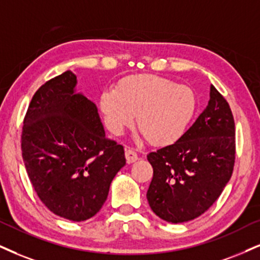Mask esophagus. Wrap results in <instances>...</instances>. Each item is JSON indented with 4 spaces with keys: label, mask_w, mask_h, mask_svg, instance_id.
I'll return each instance as SVG.
<instances>
[{
    "label": "esophagus",
    "mask_w": 260,
    "mask_h": 260,
    "mask_svg": "<svg viewBox=\"0 0 260 260\" xmlns=\"http://www.w3.org/2000/svg\"><path fill=\"white\" fill-rule=\"evenodd\" d=\"M125 158H126V161L130 164V162H135L139 159V155H137V153L134 149L126 148L125 149Z\"/></svg>",
    "instance_id": "34e87169"
}]
</instances>
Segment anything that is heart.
Masks as SVG:
<instances>
[{
  "instance_id": "b5f03b06",
  "label": "heart",
  "mask_w": 260,
  "mask_h": 260,
  "mask_svg": "<svg viewBox=\"0 0 260 260\" xmlns=\"http://www.w3.org/2000/svg\"><path fill=\"white\" fill-rule=\"evenodd\" d=\"M194 91L168 78L153 75L125 78L117 89H106L100 110L107 129L121 135L134 123L149 143L169 146L184 135L197 111Z\"/></svg>"
}]
</instances>
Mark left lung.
<instances>
[{"instance_id":"obj_1","label":"left lung","mask_w":260,"mask_h":260,"mask_svg":"<svg viewBox=\"0 0 260 260\" xmlns=\"http://www.w3.org/2000/svg\"><path fill=\"white\" fill-rule=\"evenodd\" d=\"M153 168L147 200L156 216L183 223L201 216L222 194L235 162V123L229 104L211 85L210 101L174 145L147 155Z\"/></svg>"}]
</instances>
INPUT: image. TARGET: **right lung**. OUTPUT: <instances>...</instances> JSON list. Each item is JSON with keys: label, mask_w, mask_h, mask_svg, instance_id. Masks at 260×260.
<instances>
[{"label": "right lung", "mask_w": 260, "mask_h": 260, "mask_svg": "<svg viewBox=\"0 0 260 260\" xmlns=\"http://www.w3.org/2000/svg\"><path fill=\"white\" fill-rule=\"evenodd\" d=\"M66 71L35 92L24 118L21 152L35 191L62 218L95 216L126 162L123 146L106 137L94 102L76 92Z\"/></svg>", "instance_id": "right-lung-1"}]
</instances>
